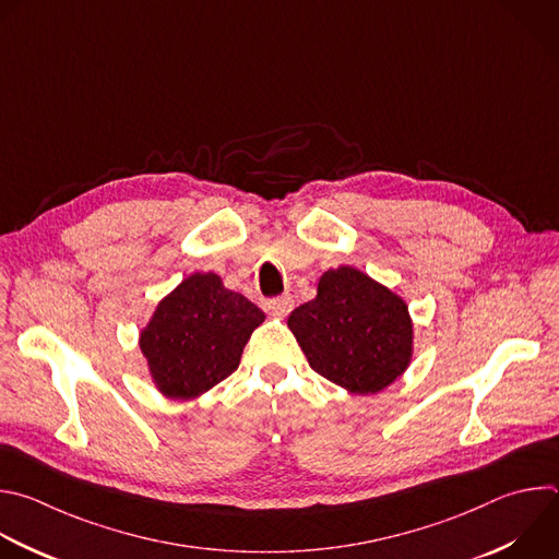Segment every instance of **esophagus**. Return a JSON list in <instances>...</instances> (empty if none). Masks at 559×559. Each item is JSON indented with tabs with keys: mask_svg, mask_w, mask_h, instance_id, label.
Returning a JSON list of instances; mask_svg holds the SVG:
<instances>
[{
	"mask_svg": "<svg viewBox=\"0 0 559 559\" xmlns=\"http://www.w3.org/2000/svg\"><path fill=\"white\" fill-rule=\"evenodd\" d=\"M292 309H294L292 296H278V298L265 300V311H270L272 316H278V318H285Z\"/></svg>",
	"mask_w": 559,
	"mask_h": 559,
	"instance_id": "1",
	"label": "esophagus"
}]
</instances>
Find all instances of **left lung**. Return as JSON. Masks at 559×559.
Returning a JSON list of instances; mask_svg holds the SVG:
<instances>
[{
    "mask_svg": "<svg viewBox=\"0 0 559 559\" xmlns=\"http://www.w3.org/2000/svg\"><path fill=\"white\" fill-rule=\"evenodd\" d=\"M287 326L316 373L355 395L384 391L413 359L404 298L348 265L324 272L316 298L294 309Z\"/></svg>",
    "mask_w": 559,
    "mask_h": 559,
    "instance_id": "1",
    "label": "left lung"
}]
</instances>
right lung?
Returning <instances> with one entry per match:
<instances>
[{"mask_svg": "<svg viewBox=\"0 0 559 559\" xmlns=\"http://www.w3.org/2000/svg\"><path fill=\"white\" fill-rule=\"evenodd\" d=\"M265 313L226 289L213 272H195L164 296L140 333L155 389L170 400H195L233 376L243 346Z\"/></svg>", "mask_w": 559, "mask_h": 559, "instance_id": "1", "label": "right lung"}]
</instances>
